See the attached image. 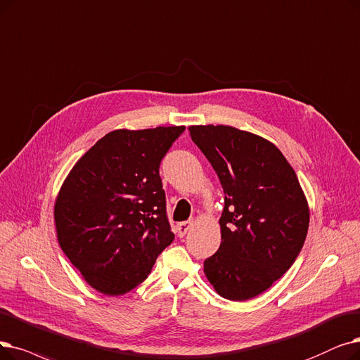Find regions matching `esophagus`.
I'll use <instances>...</instances> for the list:
<instances>
[{
    "label": "esophagus",
    "instance_id": "34e87169",
    "mask_svg": "<svg viewBox=\"0 0 360 360\" xmlns=\"http://www.w3.org/2000/svg\"><path fill=\"white\" fill-rule=\"evenodd\" d=\"M193 221H185V222H181V224H178V236L179 237H184L186 232H188L191 228H193Z\"/></svg>",
    "mask_w": 360,
    "mask_h": 360
}]
</instances>
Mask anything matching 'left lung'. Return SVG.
<instances>
[{"label":"left lung","mask_w":360,"mask_h":360,"mask_svg":"<svg viewBox=\"0 0 360 360\" xmlns=\"http://www.w3.org/2000/svg\"><path fill=\"white\" fill-rule=\"evenodd\" d=\"M225 193L221 247L205 260L216 292L244 302L266 291L299 256L309 206L291 165L272 143L224 124L190 127Z\"/></svg>","instance_id":"left-lung-1"}]
</instances>
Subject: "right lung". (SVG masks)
<instances>
[{
	"label": "right lung",
	"mask_w": 360,
	"mask_h": 360,
	"mask_svg": "<svg viewBox=\"0 0 360 360\" xmlns=\"http://www.w3.org/2000/svg\"><path fill=\"white\" fill-rule=\"evenodd\" d=\"M185 127L108 132L58 191V244L86 283L122 295L146 281L174 241L159 167Z\"/></svg>",
	"instance_id": "obj_1"
}]
</instances>
